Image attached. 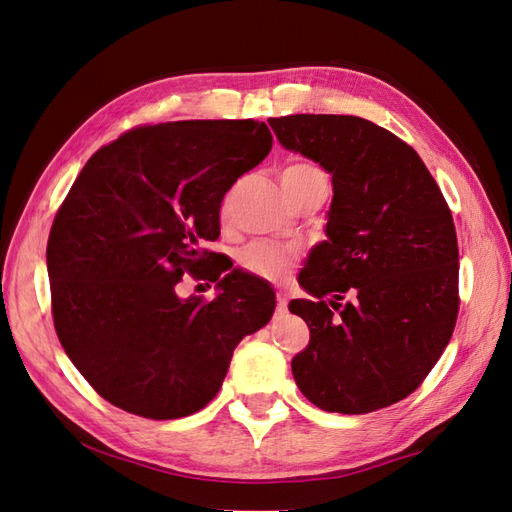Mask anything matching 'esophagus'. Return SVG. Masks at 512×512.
<instances>
[{
	"label": "esophagus",
	"mask_w": 512,
	"mask_h": 512,
	"mask_svg": "<svg viewBox=\"0 0 512 512\" xmlns=\"http://www.w3.org/2000/svg\"><path fill=\"white\" fill-rule=\"evenodd\" d=\"M287 300H290V298H287V292L279 290V292H277V307H279L281 311L287 307Z\"/></svg>",
	"instance_id": "34e87169"
}]
</instances>
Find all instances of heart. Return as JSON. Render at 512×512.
<instances>
[{"label":"heart","instance_id":"obj_1","mask_svg":"<svg viewBox=\"0 0 512 512\" xmlns=\"http://www.w3.org/2000/svg\"><path fill=\"white\" fill-rule=\"evenodd\" d=\"M326 179L316 164L292 162L283 168L281 183L285 192H292L309 181ZM298 251L292 246H279L272 242H255L240 253V268L257 279L281 281L290 268L296 264Z\"/></svg>","mask_w":512,"mask_h":512}]
</instances>
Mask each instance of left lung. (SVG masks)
<instances>
[{"label":"left lung","instance_id":"obj_1","mask_svg":"<svg viewBox=\"0 0 512 512\" xmlns=\"http://www.w3.org/2000/svg\"><path fill=\"white\" fill-rule=\"evenodd\" d=\"M268 123L285 149L333 175L329 240L298 277L316 300L290 303L309 326L294 381L322 411L385 409L424 383L454 333L461 298L450 207L422 157L385 127L348 114Z\"/></svg>","mask_w":512,"mask_h":512}]
</instances>
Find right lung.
<instances>
[{
	"instance_id": "obj_1",
	"label": "right lung",
	"mask_w": 512,
	"mask_h": 512,
	"mask_svg": "<svg viewBox=\"0 0 512 512\" xmlns=\"http://www.w3.org/2000/svg\"><path fill=\"white\" fill-rule=\"evenodd\" d=\"M270 149L268 125L251 119L138 125L77 175L49 231L51 316L103 400L147 419L201 411L235 346L272 318L270 285L222 277L205 248L222 196ZM183 273L218 282L219 296L181 301Z\"/></svg>"
}]
</instances>
